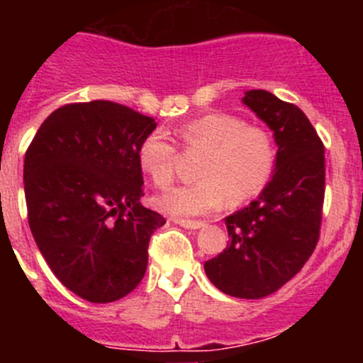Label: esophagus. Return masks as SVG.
<instances>
[{
    "mask_svg": "<svg viewBox=\"0 0 363 363\" xmlns=\"http://www.w3.org/2000/svg\"><path fill=\"white\" fill-rule=\"evenodd\" d=\"M175 223L189 230H199L203 226V221H193V219H175Z\"/></svg>",
    "mask_w": 363,
    "mask_h": 363,
    "instance_id": "34e87169",
    "label": "esophagus"
}]
</instances>
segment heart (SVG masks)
<instances>
[{
  "mask_svg": "<svg viewBox=\"0 0 363 363\" xmlns=\"http://www.w3.org/2000/svg\"><path fill=\"white\" fill-rule=\"evenodd\" d=\"M174 137L186 155L202 152L196 164L199 181L168 189L156 203L181 218L203 216L228 200L237 205L258 195L269 182L276 163L274 140L265 128L247 124L228 112H208L175 128ZM179 152L164 135L149 133L140 142L137 161L156 188H167L175 177Z\"/></svg>",
  "mask_w": 363,
  "mask_h": 363,
  "instance_id": "obj_1",
  "label": "heart"
}]
</instances>
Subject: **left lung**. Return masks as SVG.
<instances>
[{
	"label": "left lung",
	"mask_w": 363,
	"mask_h": 363,
	"mask_svg": "<svg viewBox=\"0 0 363 363\" xmlns=\"http://www.w3.org/2000/svg\"><path fill=\"white\" fill-rule=\"evenodd\" d=\"M242 101L274 131L276 170L255 202L225 219L228 244L203 269L223 294L262 298L288 283L320 240L325 147L296 105L263 89Z\"/></svg>",
	"instance_id": "obj_1"
}]
</instances>
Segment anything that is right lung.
I'll return each instance as SVG.
<instances>
[{
  "label": "right lung",
  "instance_id": "obj_1",
  "mask_svg": "<svg viewBox=\"0 0 363 363\" xmlns=\"http://www.w3.org/2000/svg\"><path fill=\"white\" fill-rule=\"evenodd\" d=\"M152 117L107 100L68 104L42 123L24 158L28 221L57 279L87 302L123 298L147 269L160 212L142 207L140 142Z\"/></svg>",
  "mask_w": 363,
  "mask_h": 363
}]
</instances>
